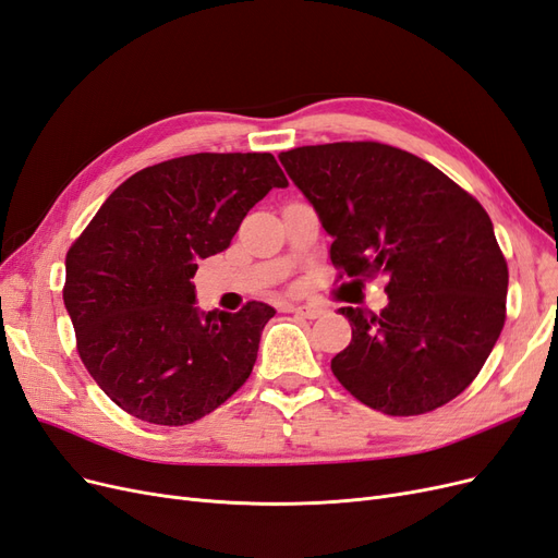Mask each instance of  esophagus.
<instances>
[{
    "label": "esophagus",
    "mask_w": 558,
    "mask_h": 558,
    "mask_svg": "<svg viewBox=\"0 0 558 558\" xmlns=\"http://www.w3.org/2000/svg\"><path fill=\"white\" fill-rule=\"evenodd\" d=\"M286 310L298 314V316H305V318H316V316H320V310H318V307H310V305H289Z\"/></svg>",
    "instance_id": "esophagus-1"
}]
</instances>
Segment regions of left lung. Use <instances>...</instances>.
<instances>
[{"label": "left lung", "mask_w": 558, "mask_h": 558, "mask_svg": "<svg viewBox=\"0 0 558 558\" xmlns=\"http://www.w3.org/2000/svg\"><path fill=\"white\" fill-rule=\"evenodd\" d=\"M279 160L332 238V265L388 281L379 314L340 310L351 342L332 375L391 416L463 393L500 337L508 298V263L484 207L430 162L377 142L300 146Z\"/></svg>", "instance_id": "obj_1"}]
</instances>
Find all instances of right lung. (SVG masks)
Listing matches in <instances>:
<instances>
[{"instance_id":"1","label":"right lung","mask_w":558,"mask_h":558,"mask_svg":"<svg viewBox=\"0 0 558 558\" xmlns=\"http://www.w3.org/2000/svg\"><path fill=\"white\" fill-rule=\"evenodd\" d=\"M286 185L272 154H195L132 174L99 207L66 251L62 298L83 365L118 408L185 426L248 379L275 307L202 312L191 279Z\"/></svg>"}]
</instances>
